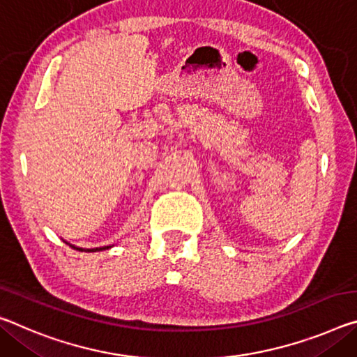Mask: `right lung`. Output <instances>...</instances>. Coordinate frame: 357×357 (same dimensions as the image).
<instances>
[{
	"mask_svg": "<svg viewBox=\"0 0 357 357\" xmlns=\"http://www.w3.org/2000/svg\"><path fill=\"white\" fill-rule=\"evenodd\" d=\"M66 245H70L73 250H77V251H86V252H97V251H105V250H109V248H112V246H101V248H79V246H75V245H71V243H68V241H65Z\"/></svg>",
	"mask_w": 357,
	"mask_h": 357,
	"instance_id": "1",
	"label": "right lung"
}]
</instances>
